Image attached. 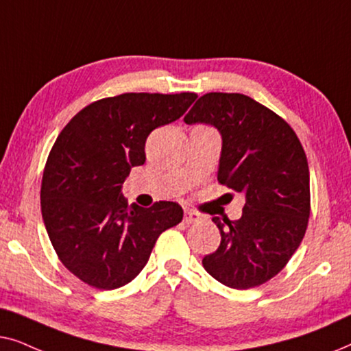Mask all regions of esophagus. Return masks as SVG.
I'll list each match as a JSON object with an SVG mask.
<instances>
[{"label":"esophagus","mask_w":351,"mask_h":351,"mask_svg":"<svg viewBox=\"0 0 351 351\" xmlns=\"http://www.w3.org/2000/svg\"><path fill=\"white\" fill-rule=\"evenodd\" d=\"M199 220V214H196L195 210H185V215H184V222L186 223V225H190V223H193V222H198Z\"/></svg>","instance_id":"1"}]
</instances>
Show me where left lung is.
I'll use <instances>...</instances> for the list:
<instances>
[{
	"label": "left lung",
	"mask_w": 351,
	"mask_h": 351,
	"mask_svg": "<svg viewBox=\"0 0 351 351\" xmlns=\"http://www.w3.org/2000/svg\"><path fill=\"white\" fill-rule=\"evenodd\" d=\"M184 121L220 132L217 179L244 196L238 220L213 217L217 251L204 270L233 289H251L278 275L304 239L310 217V171L304 148L285 119L244 94L209 93Z\"/></svg>",
	"instance_id": "8db88e82"
}]
</instances>
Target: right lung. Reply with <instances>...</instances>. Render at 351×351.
<instances>
[{
    "mask_svg": "<svg viewBox=\"0 0 351 351\" xmlns=\"http://www.w3.org/2000/svg\"><path fill=\"white\" fill-rule=\"evenodd\" d=\"M198 95L128 93L97 100L62 129L43 174L41 214L60 262L86 285L131 282L165 230L182 222L172 201L128 204L123 182L145 162L153 129L184 114Z\"/></svg>",
    "mask_w": 351,
    "mask_h": 351,
    "instance_id": "obj_1",
    "label": "right lung"
}]
</instances>
